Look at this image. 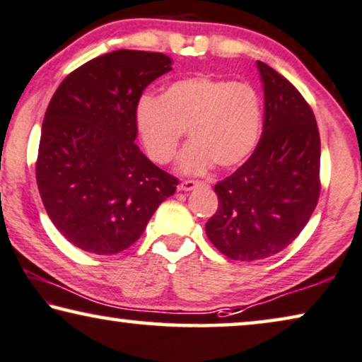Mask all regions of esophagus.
Returning <instances> with one entry per match:
<instances>
[{"mask_svg":"<svg viewBox=\"0 0 362 362\" xmlns=\"http://www.w3.org/2000/svg\"><path fill=\"white\" fill-rule=\"evenodd\" d=\"M202 182H198V180H183L180 185H179V190H182V192H190V190H193V188H195L197 185H200Z\"/></svg>","mask_w":362,"mask_h":362,"instance_id":"obj_1","label":"esophagus"}]
</instances>
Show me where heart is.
Returning a JSON list of instances; mask_svg holds the SVG:
<instances>
[{"mask_svg":"<svg viewBox=\"0 0 362 362\" xmlns=\"http://www.w3.org/2000/svg\"><path fill=\"white\" fill-rule=\"evenodd\" d=\"M261 124V98L251 83L210 75L177 80L136 106L141 141L157 164L174 159L188 129L192 141L179 159L185 174H203L215 162L221 169L239 165L256 147Z\"/></svg>","mask_w":362,"mask_h":362,"instance_id":"b5f03b06","label":"heart"}]
</instances>
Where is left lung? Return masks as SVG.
I'll return each mask as SVG.
<instances>
[{
	"label": "left lung",
	"instance_id": "left-lung-1",
	"mask_svg": "<svg viewBox=\"0 0 362 362\" xmlns=\"http://www.w3.org/2000/svg\"><path fill=\"white\" fill-rule=\"evenodd\" d=\"M262 136L252 156L218 182L206 236L233 261H259L292 244L320 198V132L307 100L267 64Z\"/></svg>",
	"mask_w": 362,
	"mask_h": 362
}]
</instances>
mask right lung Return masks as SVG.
Listing matches in <instances>:
<instances>
[{"label": "right lung", "instance_id": "1", "mask_svg": "<svg viewBox=\"0 0 362 362\" xmlns=\"http://www.w3.org/2000/svg\"><path fill=\"white\" fill-rule=\"evenodd\" d=\"M170 64L162 52L115 50L70 72L50 100L35 160L37 188L55 228L86 252L128 249L179 185L134 142L142 91Z\"/></svg>", "mask_w": 362, "mask_h": 362}]
</instances>
